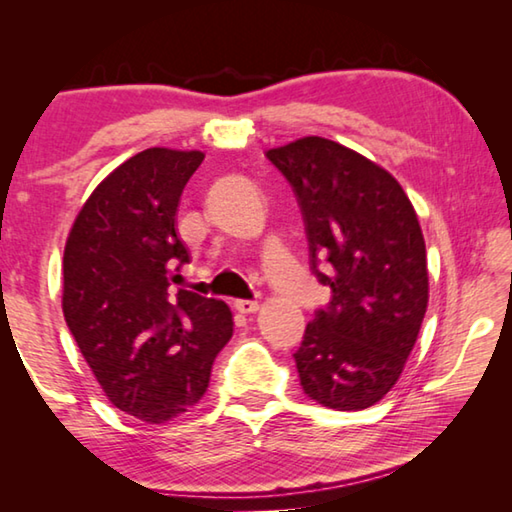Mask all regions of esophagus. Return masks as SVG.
Instances as JSON below:
<instances>
[{
	"label": "esophagus",
	"mask_w": 512,
	"mask_h": 512,
	"mask_svg": "<svg viewBox=\"0 0 512 512\" xmlns=\"http://www.w3.org/2000/svg\"><path fill=\"white\" fill-rule=\"evenodd\" d=\"M235 309L239 311V314H255L259 305L255 300H235Z\"/></svg>",
	"instance_id": "esophagus-1"
}]
</instances>
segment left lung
<instances>
[{
    "label": "left lung",
    "mask_w": 512,
    "mask_h": 512,
    "mask_svg": "<svg viewBox=\"0 0 512 512\" xmlns=\"http://www.w3.org/2000/svg\"><path fill=\"white\" fill-rule=\"evenodd\" d=\"M266 158L293 187L311 271L332 289L293 354L302 391L327 409H368L397 384L427 311L418 214L391 173L339 142L311 135Z\"/></svg>",
    "instance_id": "obj_1"
}]
</instances>
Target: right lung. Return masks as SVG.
Listing matches in <instances>:
<instances>
[{
  "instance_id": "right-lung-1",
  "label": "right lung",
  "mask_w": 512,
  "mask_h": 512,
  "mask_svg": "<svg viewBox=\"0 0 512 512\" xmlns=\"http://www.w3.org/2000/svg\"><path fill=\"white\" fill-rule=\"evenodd\" d=\"M203 158L162 146L128 158L83 203L65 244L69 332L108 400L149 424L201 402L232 336L223 300L171 287L189 262L178 203Z\"/></svg>"
}]
</instances>
